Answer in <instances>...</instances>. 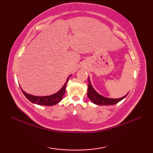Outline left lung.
I'll return each mask as SVG.
<instances>
[{
  "mask_svg": "<svg viewBox=\"0 0 153 153\" xmlns=\"http://www.w3.org/2000/svg\"><path fill=\"white\" fill-rule=\"evenodd\" d=\"M87 96H88L89 99L91 100V101L95 104V105H115V104L118 103L120 100L123 99L127 96L125 95L124 97H122L120 99H109L106 98L99 95V93H97L95 89H93L91 84L89 81V85H88V89H87Z\"/></svg>",
  "mask_w": 153,
  "mask_h": 153,
  "instance_id": "1",
  "label": "left lung"
}]
</instances>
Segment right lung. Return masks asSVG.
Here are the masks:
<instances>
[{
	"instance_id": "right-lung-1",
	"label": "right lung",
	"mask_w": 153,
	"mask_h": 153,
	"mask_svg": "<svg viewBox=\"0 0 153 153\" xmlns=\"http://www.w3.org/2000/svg\"><path fill=\"white\" fill-rule=\"evenodd\" d=\"M70 76H71L68 77L66 83H65L64 85L62 87L59 91L54 94V95H52L50 96H45V97H37V96H33V95H29V94L24 91H23L21 88L22 91L23 93H24V95L25 96V97H26V98L31 102L37 104V105H45V106L54 105H56V104L62 100V97L65 93V91H66L67 82L68 81V79H69Z\"/></svg>"
}]
</instances>
